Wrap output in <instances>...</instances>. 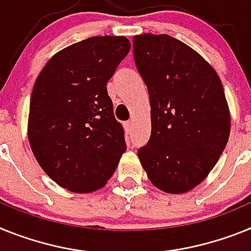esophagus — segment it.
<instances>
[{"instance_id":"1","label":"esophagus","mask_w":251,"mask_h":251,"mask_svg":"<svg viewBox=\"0 0 251 251\" xmlns=\"http://www.w3.org/2000/svg\"><path fill=\"white\" fill-rule=\"evenodd\" d=\"M124 128H125L126 134H131V132H132V123H131V121H126V123L124 124Z\"/></svg>"}]
</instances>
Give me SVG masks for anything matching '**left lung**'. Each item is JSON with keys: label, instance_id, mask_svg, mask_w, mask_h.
Listing matches in <instances>:
<instances>
[{"label": "left lung", "instance_id": "8db88e82", "mask_svg": "<svg viewBox=\"0 0 251 251\" xmlns=\"http://www.w3.org/2000/svg\"><path fill=\"white\" fill-rule=\"evenodd\" d=\"M132 43L151 108V134L139 159L156 188L184 193L208 176L230 136L221 80L197 51L169 35H138Z\"/></svg>", "mask_w": 251, "mask_h": 251}]
</instances>
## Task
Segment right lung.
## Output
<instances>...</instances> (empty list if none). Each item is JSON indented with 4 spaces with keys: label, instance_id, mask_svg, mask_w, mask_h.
Returning <instances> with one entry per match:
<instances>
[{
    "label": "right lung",
    "instance_id": "right-lung-1",
    "mask_svg": "<svg viewBox=\"0 0 251 251\" xmlns=\"http://www.w3.org/2000/svg\"><path fill=\"white\" fill-rule=\"evenodd\" d=\"M128 51L125 36H93L60 50L36 78L29 143L43 171L63 188H102L125 152L106 86Z\"/></svg>",
    "mask_w": 251,
    "mask_h": 251
}]
</instances>
